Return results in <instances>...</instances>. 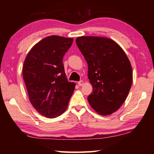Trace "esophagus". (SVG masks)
I'll return each instance as SVG.
<instances>
[{
  "label": "esophagus",
  "instance_id": "34e87169",
  "mask_svg": "<svg viewBox=\"0 0 154 154\" xmlns=\"http://www.w3.org/2000/svg\"><path fill=\"white\" fill-rule=\"evenodd\" d=\"M78 85H79V86H82V85H83V81H82V80L79 81V82H78Z\"/></svg>",
  "mask_w": 154,
  "mask_h": 154
}]
</instances>
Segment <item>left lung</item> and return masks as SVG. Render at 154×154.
I'll list each match as a JSON object with an SVG mask.
<instances>
[{
	"label": "left lung",
	"instance_id": "8db88e82",
	"mask_svg": "<svg viewBox=\"0 0 154 154\" xmlns=\"http://www.w3.org/2000/svg\"><path fill=\"white\" fill-rule=\"evenodd\" d=\"M78 48L88 66V77L93 92L90 105L96 113L109 116L121 107L132 83L131 64L126 53L111 38L79 36Z\"/></svg>",
	"mask_w": 154,
	"mask_h": 154
}]
</instances>
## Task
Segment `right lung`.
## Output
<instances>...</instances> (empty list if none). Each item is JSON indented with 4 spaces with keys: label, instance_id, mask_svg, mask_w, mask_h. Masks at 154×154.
Wrapping results in <instances>:
<instances>
[{
    "label": "right lung",
    "instance_id": "1",
    "mask_svg": "<svg viewBox=\"0 0 154 154\" xmlns=\"http://www.w3.org/2000/svg\"><path fill=\"white\" fill-rule=\"evenodd\" d=\"M73 38L49 36L28 52L22 74L30 102L38 113L54 118L66 111L75 83L69 82L62 60Z\"/></svg>",
    "mask_w": 154,
    "mask_h": 154
}]
</instances>
